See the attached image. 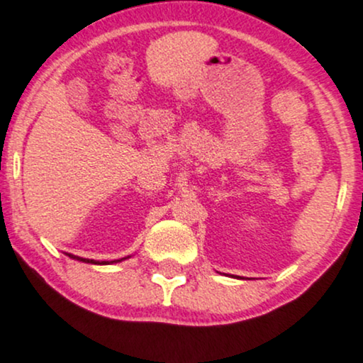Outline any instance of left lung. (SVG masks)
I'll return each instance as SVG.
<instances>
[{"label":"left lung","instance_id":"left-lung-1","mask_svg":"<svg viewBox=\"0 0 363 363\" xmlns=\"http://www.w3.org/2000/svg\"><path fill=\"white\" fill-rule=\"evenodd\" d=\"M233 277V275H231ZM236 279H241V277H236Z\"/></svg>","mask_w":363,"mask_h":363}]
</instances>
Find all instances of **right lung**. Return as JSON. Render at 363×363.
I'll return each mask as SVG.
<instances>
[{"mask_svg": "<svg viewBox=\"0 0 363 363\" xmlns=\"http://www.w3.org/2000/svg\"><path fill=\"white\" fill-rule=\"evenodd\" d=\"M66 257H69L72 259H78V262H83V263H91V265H110V263H121V262H123V259L130 258V255H129V257H125V258L113 259V262H96V259H86V258H81V257H74V255H71V253H66Z\"/></svg>", "mask_w": 363, "mask_h": 363, "instance_id": "add662e5", "label": "right lung"}]
</instances>
